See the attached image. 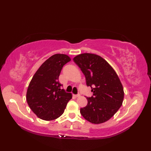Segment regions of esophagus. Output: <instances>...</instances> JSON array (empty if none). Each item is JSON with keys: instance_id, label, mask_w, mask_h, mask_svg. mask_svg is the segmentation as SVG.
Listing matches in <instances>:
<instances>
[{"instance_id": "obj_1", "label": "esophagus", "mask_w": 151, "mask_h": 151, "mask_svg": "<svg viewBox=\"0 0 151 151\" xmlns=\"http://www.w3.org/2000/svg\"><path fill=\"white\" fill-rule=\"evenodd\" d=\"M80 96H81V95L80 94H77V95H73V97H75V98H77V97H79Z\"/></svg>"}]
</instances>
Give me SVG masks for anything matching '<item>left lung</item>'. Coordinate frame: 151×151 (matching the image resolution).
<instances>
[{
	"label": "left lung",
	"instance_id": "left-lung-1",
	"mask_svg": "<svg viewBox=\"0 0 151 151\" xmlns=\"http://www.w3.org/2000/svg\"><path fill=\"white\" fill-rule=\"evenodd\" d=\"M73 60L81 69L86 84L93 92L91 97H87V106L81 108V114L93 124L108 121L120 108L124 99L123 85L116 72L104 58L95 54H78Z\"/></svg>",
	"mask_w": 151,
	"mask_h": 151
}]
</instances>
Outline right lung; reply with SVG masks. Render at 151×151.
Wrapping results in <instances>:
<instances>
[{
	"label": "right lung",
	"mask_w": 151,
	"mask_h": 151,
	"mask_svg": "<svg viewBox=\"0 0 151 151\" xmlns=\"http://www.w3.org/2000/svg\"><path fill=\"white\" fill-rule=\"evenodd\" d=\"M70 61L63 54H56L42 63L28 87L27 101L34 113L41 119L52 121L63 114L72 94L61 89L58 81L63 66Z\"/></svg>",
	"instance_id": "add662e5"
}]
</instances>
